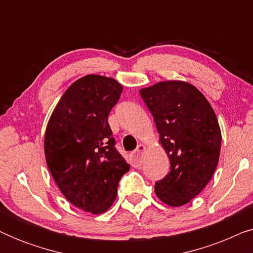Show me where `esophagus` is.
I'll use <instances>...</instances> for the list:
<instances>
[{
  "instance_id": "obj_1",
  "label": "esophagus",
  "mask_w": 253,
  "mask_h": 253,
  "mask_svg": "<svg viewBox=\"0 0 253 253\" xmlns=\"http://www.w3.org/2000/svg\"><path fill=\"white\" fill-rule=\"evenodd\" d=\"M146 151V146L144 144H140L139 146L137 147V150L131 154V161H132L133 167H140L141 164H143V153Z\"/></svg>"
}]
</instances>
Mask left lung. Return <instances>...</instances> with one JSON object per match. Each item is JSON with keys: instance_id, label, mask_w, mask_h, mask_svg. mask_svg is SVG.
<instances>
[{"instance_id": "8db88e82", "label": "left lung", "mask_w": 253, "mask_h": 253, "mask_svg": "<svg viewBox=\"0 0 253 253\" xmlns=\"http://www.w3.org/2000/svg\"><path fill=\"white\" fill-rule=\"evenodd\" d=\"M139 93L170 161V171L155 183V195L169 206H183L202 192L215 171L221 150L216 115L188 82H159Z\"/></svg>"}]
</instances>
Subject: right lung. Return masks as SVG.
I'll return each mask as SVG.
<instances>
[{
	"label": "right lung",
	"mask_w": 253,
	"mask_h": 253,
	"mask_svg": "<svg viewBox=\"0 0 253 253\" xmlns=\"http://www.w3.org/2000/svg\"><path fill=\"white\" fill-rule=\"evenodd\" d=\"M122 91L106 76L77 79L57 102L44 132V157L55 183L72 205L92 214L109 210L130 169L114 146L107 121Z\"/></svg>",
	"instance_id": "add662e5"
}]
</instances>
